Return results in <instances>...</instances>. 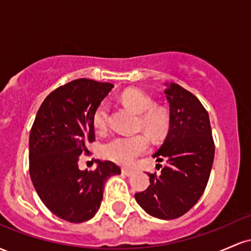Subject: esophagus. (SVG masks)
I'll list each match as a JSON object with an SVG mask.
<instances>
[{
	"mask_svg": "<svg viewBox=\"0 0 251 251\" xmlns=\"http://www.w3.org/2000/svg\"><path fill=\"white\" fill-rule=\"evenodd\" d=\"M122 172H123V175L127 176V177H129V176L133 175V170H131V169H123Z\"/></svg>",
	"mask_w": 251,
	"mask_h": 251,
	"instance_id": "esophagus-1",
	"label": "esophagus"
}]
</instances>
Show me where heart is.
Segmentation results:
<instances>
[{"label": "heart", "instance_id": "b5f03b06", "mask_svg": "<svg viewBox=\"0 0 251 251\" xmlns=\"http://www.w3.org/2000/svg\"><path fill=\"white\" fill-rule=\"evenodd\" d=\"M123 101L133 111L140 114V125L153 137H162L170 126V113L166 108L157 107L149 94L140 89H127L122 96ZM93 126L97 132L103 133L108 127L109 103L102 101L93 113ZM150 140L148 135L138 133L134 135H118L101 146V155L106 159L129 165L135 158L148 152Z\"/></svg>", "mask_w": 251, "mask_h": 251}]
</instances>
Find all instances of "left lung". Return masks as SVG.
Wrapping results in <instances>:
<instances>
[{"label":"left lung","mask_w":251,"mask_h":251,"mask_svg":"<svg viewBox=\"0 0 251 251\" xmlns=\"http://www.w3.org/2000/svg\"><path fill=\"white\" fill-rule=\"evenodd\" d=\"M170 106L169 132L153 154L166 160L162 174H148L149 188L135 201L153 217L174 220L197 203L208 184L215 155L209 114L194 94L177 83H165ZM159 165V164H158Z\"/></svg>","instance_id":"left-lung-1"}]
</instances>
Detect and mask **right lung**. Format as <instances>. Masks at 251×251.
Listing matches in <instances>:
<instances>
[{"label": "right lung", "instance_id": "obj_1", "mask_svg": "<svg viewBox=\"0 0 251 251\" xmlns=\"http://www.w3.org/2000/svg\"><path fill=\"white\" fill-rule=\"evenodd\" d=\"M114 86L77 79L56 88L43 100L29 135V174L40 200L71 223L94 217L106 180L120 175L109 160H97L94 171H81L79 155L94 142L93 113Z\"/></svg>", "mask_w": 251, "mask_h": 251}]
</instances>
